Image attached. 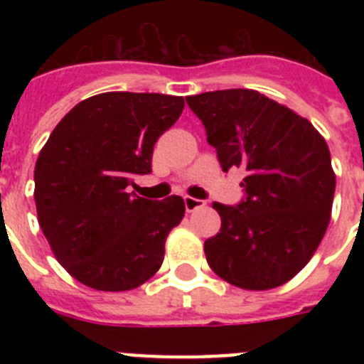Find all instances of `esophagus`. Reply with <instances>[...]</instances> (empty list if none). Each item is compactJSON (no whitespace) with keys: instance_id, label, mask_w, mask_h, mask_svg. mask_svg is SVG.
<instances>
[{"instance_id":"esophagus-1","label":"esophagus","mask_w":364,"mask_h":364,"mask_svg":"<svg viewBox=\"0 0 364 364\" xmlns=\"http://www.w3.org/2000/svg\"><path fill=\"white\" fill-rule=\"evenodd\" d=\"M184 204H186V211L191 213V211H197L200 208H204L205 202L200 200V198H193V197H184Z\"/></svg>"}]
</instances>
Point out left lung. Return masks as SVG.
<instances>
[{"instance_id":"8db88e82","label":"left lung","mask_w":364,"mask_h":364,"mask_svg":"<svg viewBox=\"0 0 364 364\" xmlns=\"http://www.w3.org/2000/svg\"><path fill=\"white\" fill-rule=\"evenodd\" d=\"M222 171L242 167L246 198L213 202L220 231L204 242L210 268L242 290H272L317 252L332 215L336 173L311 122L253 89L188 96Z\"/></svg>"}]
</instances>
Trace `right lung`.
<instances>
[{"label": "right lung", "instance_id": "right-lung-1", "mask_svg": "<svg viewBox=\"0 0 364 364\" xmlns=\"http://www.w3.org/2000/svg\"><path fill=\"white\" fill-rule=\"evenodd\" d=\"M182 96L102 92L74 105L34 169L38 222L58 262L100 291L134 290L162 266L184 198L129 193L149 175L153 147L180 118Z\"/></svg>", "mask_w": 364, "mask_h": 364}]
</instances>
